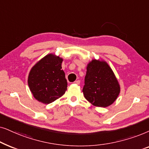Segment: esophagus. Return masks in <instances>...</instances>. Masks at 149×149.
<instances>
[{
	"label": "esophagus",
	"mask_w": 149,
	"mask_h": 149,
	"mask_svg": "<svg viewBox=\"0 0 149 149\" xmlns=\"http://www.w3.org/2000/svg\"><path fill=\"white\" fill-rule=\"evenodd\" d=\"M80 80H76L74 82V84H80Z\"/></svg>",
	"instance_id": "1"
}]
</instances>
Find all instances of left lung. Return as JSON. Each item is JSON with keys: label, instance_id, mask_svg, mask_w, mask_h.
I'll list each match as a JSON object with an SVG mask.
<instances>
[{"label": "left lung", "instance_id": "1", "mask_svg": "<svg viewBox=\"0 0 149 149\" xmlns=\"http://www.w3.org/2000/svg\"><path fill=\"white\" fill-rule=\"evenodd\" d=\"M85 84L82 92L84 97L96 107L110 106L117 99L120 84L107 62L93 59L86 67Z\"/></svg>", "mask_w": 149, "mask_h": 149}]
</instances>
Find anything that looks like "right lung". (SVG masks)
I'll use <instances>...</instances> for the list:
<instances>
[{
	"mask_svg": "<svg viewBox=\"0 0 149 149\" xmlns=\"http://www.w3.org/2000/svg\"><path fill=\"white\" fill-rule=\"evenodd\" d=\"M63 61L60 56L48 54L31 68L28 84L38 102L49 104L65 94L67 82L61 66Z\"/></svg>",
	"mask_w": 149,
	"mask_h": 149,
	"instance_id": "right-lung-1",
	"label": "right lung"
}]
</instances>
